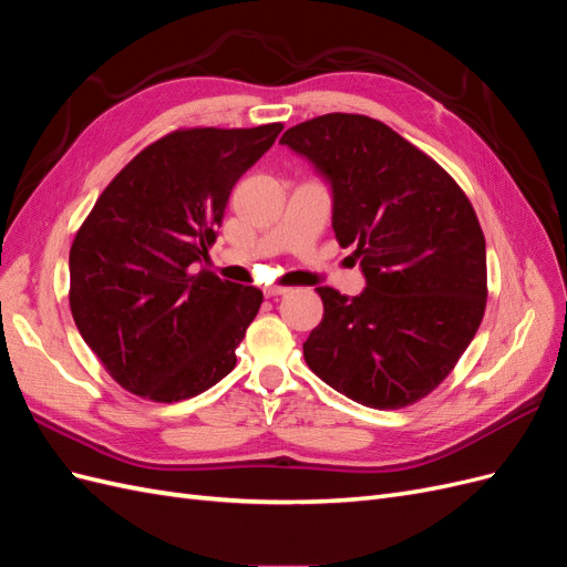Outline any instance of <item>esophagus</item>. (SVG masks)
<instances>
[{"instance_id": "esophagus-1", "label": "esophagus", "mask_w": 567, "mask_h": 567, "mask_svg": "<svg viewBox=\"0 0 567 567\" xmlns=\"http://www.w3.org/2000/svg\"><path fill=\"white\" fill-rule=\"evenodd\" d=\"M290 288H286V286H265V296L267 298H277V296H284V293H288Z\"/></svg>"}]
</instances>
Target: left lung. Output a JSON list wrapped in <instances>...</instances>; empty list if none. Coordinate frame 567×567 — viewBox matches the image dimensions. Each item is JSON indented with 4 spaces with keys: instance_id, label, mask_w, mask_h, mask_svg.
<instances>
[{
    "instance_id": "obj_1",
    "label": "left lung",
    "mask_w": 567,
    "mask_h": 567,
    "mask_svg": "<svg viewBox=\"0 0 567 567\" xmlns=\"http://www.w3.org/2000/svg\"><path fill=\"white\" fill-rule=\"evenodd\" d=\"M281 144L329 179L336 238L354 246L367 277L354 298L317 288L323 317L302 342L307 367L364 406L419 402L452 373L485 315V234L468 196L367 115L312 117Z\"/></svg>"
}]
</instances>
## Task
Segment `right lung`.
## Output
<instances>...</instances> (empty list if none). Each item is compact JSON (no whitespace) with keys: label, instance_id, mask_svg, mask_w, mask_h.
Instances as JSON below:
<instances>
[{"label":"right lung","instance_id":"obj_1","mask_svg":"<svg viewBox=\"0 0 567 567\" xmlns=\"http://www.w3.org/2000/svg\"><path fill=\"white\" fill-rule=\"evenodd\" d=\"M281 123L175 130L120 169L71 246V312L111 379L151 402H179L236 367L262 290L221 281L208 257L234 184Z\"/></svg>","mask_w":567,"mask_h":567}]
</instances>
